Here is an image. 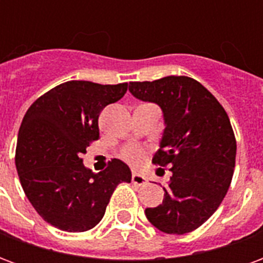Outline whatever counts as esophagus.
Instances as JSON below:
<instances>
[{
    "instance_id": "obj_1",
    "label": "esophagus",
    "mask_w": 263,
    "mask_h": 263,
    "mask_svg": "<svg viewBox=\"0 0 263 263\" xmlns=\"http://www.w3.org/2000/svg\"><path fill=\"white\" fill-rule=\"evenodd\" d=\"M132 183H134V184H138V186H142V184L146 183V179H145V176H142L141 173L134 172V173H132Z\"/></svg>"
}]
</instances>
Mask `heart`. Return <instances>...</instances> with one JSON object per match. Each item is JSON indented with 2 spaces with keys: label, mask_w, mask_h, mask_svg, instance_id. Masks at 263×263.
<instances>
[{
  "label": "heart",
  "mask_w": 263,
  "mask_h": 263,
  "mask_svg": "<svg viewBox=\"0 0 263 263\" xmlns=\"http://www.w3.org/2000/svg\"><path fill=\"white\" fill-rule=\"evenodd\" d=\"M122 159L131 165H139L143 159V151L137 146H129L122 152Z\"/></svg>",
  "instance_id": "heart-1"
}]
</instances>
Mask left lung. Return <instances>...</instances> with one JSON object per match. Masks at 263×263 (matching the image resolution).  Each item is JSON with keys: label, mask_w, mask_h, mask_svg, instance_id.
I'll return each mask as SVG.
<instances>
[{"label": "left lung", "mask_w": 263, "mask_h": 263, "mask_svg": "<svg viewBox=\"0 0 263 263\" xmlns=\"http://www.w3.org/2000/svg\"><path fill=\"white\" fill-rule=\"evenodd\" d=\"M134 97L159 105L165 131L155 165L172 172L162 204L146 209L149 222L166 234H187L209 220L231 184L237 141L217 98L197 80L167 76L132 81Z\"/></svg>", "instance_id": "left-lung-1"}]
</instances>
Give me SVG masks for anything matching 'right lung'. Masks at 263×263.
I'll list each match as a JSON object with an SVG mask.
<instances>
[{
    "label": "right lung",
    "instance_id": "1",
    "mask_svg": "<svg viewBox=\"0 0 263 263\" xmlns=\"http://www.w3.org/2000/svg\"><path fill=\"white\" fill-rule=\"evenodd\" d=\"M126 90L128 83L66 81L26 111L15 165L26 197L50 226L67 232L91 230L104 217L115 187L131 182V171L122 160L112 159L105 171L94 173L81 159L100 138L101 111Z\"/></svg>",
    "mask_w": 263,
    "mask_h": 263
}]
</instances>
